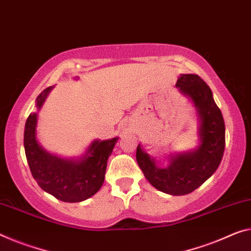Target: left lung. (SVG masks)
<instances>
[{
  "mask_svg": "<svg viewBox=\"0 0 251 251\" xmlns=\"http://www.w3.org/2000/svg\"><path fill=\"white\" fill-rule=\"evenodd\" d=\"M176 86L192 99L198 109L201 144L194 151L171 158L166 168H158L155 161L137 147V161L146 178L157 190L172 195H185L201 186L217 171L226 146V126L215 104L209 85L196 74H184Z\"/></svg>",
  "mask_w": 251,
  "mask_h": 251,
  "instance_id": "1",
  "label": "left lung"
}]
</instances>
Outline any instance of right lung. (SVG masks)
<instances>
[{
  "instance_id": "add662e5",
  "label": "right lung",
  "mask_w": 251,
  "mask_h": 251,
  "mask_svg": "<svg viewBox=\"0 0 251 251\" xmlns=\"http://www.w3.org/2000/svg\"><path fill=\"white\" fill-rule=\"evenodd\" d=\"M47 87L38 95L40 109L51 90ZM37 113H30L25 126V151L33 178L42 190L64 202H82L93 196L104 182L107 158L112 153L118 138L96 140L80 160H66L50 155L42 149L36 138Z\"/></svg>"
}]
</instances>
